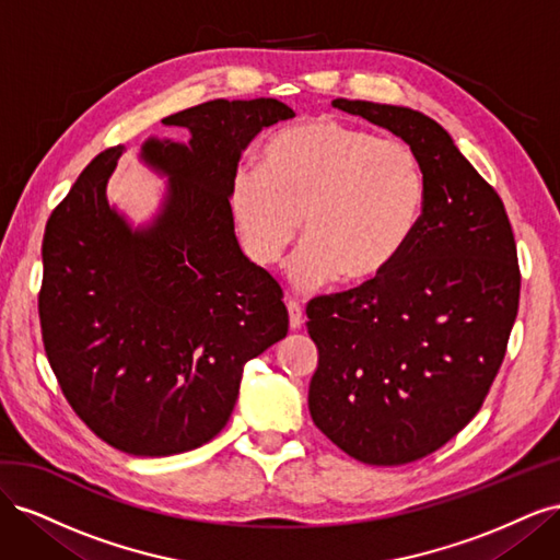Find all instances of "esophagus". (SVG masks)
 <instances>
[{"mask_svg": "<svg viewBox=\"0 0 560 560\" xmlns=\"http://www.w3.org/2000/svg\"><path fill=\"white\" fill-rule=\"evenodd\" d=\"M287 313H290V327L292 329H301V325H303V308L299 306L296 301H287Z\"/></svg>", "mask_w": 560, "mask_h": 560, "instance_id": "34e87169", "label": "esophagus"}]
</instances>
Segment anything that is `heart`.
Returning <instances> with one entry per match:
<instances>
[{
  "label": "heart",
  "mask_w": 560,
  "mask_h": 560,
  "mask_svg": "<svg viewBox=\"0 0 560 560\" xmlns=\"http://www.w3.org/2000/svg\"><path fill=\"white\" fill-rule=\"evenodd\" d=\"M229 202L252 261L276 264L301 231L306 247L292 264L299 284L336 276L366 284L411 243L428 182L411 144L322 116L276 132L259 171H235Z\"/></svg>",
  "instance_id": "b5f03b06"
}]
</instances>
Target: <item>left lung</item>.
<instances>
[{"instance_id":"obj_1","label":"left lung","mask_w":560,"mask_h":560,"mask_svg":"<svg viewBox=\"0 0 560 560\" xmlns=\"http://www.w3.org/2000/svg\"><path fill=\"white\" fill-rule=\"evenodd\" d=\"M334 107L387 128L425 167L428 206L393 268L308 303L319 360L308 409L354 460H420L479 413L518 313L521 270L498 191L434 118L336 97Z\"/></svg>"}]
</instances>
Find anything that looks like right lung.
Here are the masks:
<instances>
[{
    "label": "right lung",
    "instance_id": "1",
    "mask_svg": "<svg viewBox=\"0 0 560 560\" xmlns=\"http://www.w3.org/2000/svg\"><path fill=\"white\" fill-rule=\"evenodd\" d=\"M292 116L273 97L167 116L191 140L144 142V163L171 177L144 229L107 202L121 144L97 154L50 212L44 350L74 413L109 446L161 457L208 444L245 364L287 336L282 290L235 241L229 189L254 135Z\"/></svg>",
    "mask_w": 560,
    "mask_h": 560
}]
</instances>
